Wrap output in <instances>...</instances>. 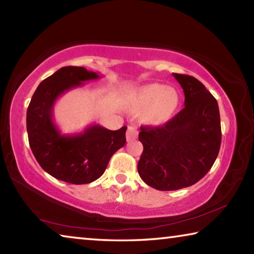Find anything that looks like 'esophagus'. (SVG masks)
I'll use <instances>...</instances> for the list:
<instances>
[{"label": "esophagus", "mask_w": 254, "mask_h": 254, "mask_svg": "<svg viewBox=\"0 0 254 254\" xmlns=\"http://www.w3.org/2000/svg\"><path fill=\"white\" fill-rule=\"evenodd\" d=\"M137 137V130L134 127H128L127 131V140L132 141Z\"/></svg>", "instance_id": "1"}]
</instances>
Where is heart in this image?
<instances>
[{
  "instance_id": "obj_1",
  "label": "heart",
  "mask_w": 254,
  "mask_h": 254,
  "mask_svg": "<svg viewBox=\"0 0 254 254\" xmlns=\"http://www.w3.org/2000/svg\"><path fill=\"white\" fill-rule=\"evenodd\" d=\"M135 105L140 109L149 108L148 120L152 123H163L174 113L178 105V93L175 88L161 84L142 86L135 92Z\"/></svg>"
}]
</instances>
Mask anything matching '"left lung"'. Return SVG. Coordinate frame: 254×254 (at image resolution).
<instances>
[{
	"label": "left lung",
	"mask_w": 254,
	"mask_h": 254,
	"mask_svg": "<svg viewBox=\"0 0 254 254\" xmlns=\"http://www.w3.org/2000/svg\"><path fill=\"white\" fill-rule=\"evenodd\" d=\"M184 89L185 107L160 127H141V179L158 190L196 184L212 168L221 147L217 101L195 77L173 74Z\"/></svg>",
	"instance_id": "1"
}]
</instances>
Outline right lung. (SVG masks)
<instances>
[{
	"mask_svg": "<svg viewBox=\"0 0 254 254\" xmlns=\"http://www.w3.org/2000/svg\"><path fill=\"white\" fill-rule=\"evenodd\" d=\"M84 67H63L42 80L27 111L29 144L41 168L63 182L89 184L104 174L111 157L126 144L127 127L111 131L98 124L78 134H62L54 122L57 98L84 81L98 79Z\"/></svg>",
	"mask_w": 254,
	"mask_h": 254,
	"instance_id": "obj_1",
	"label": "right lung"
}]
</instances>
